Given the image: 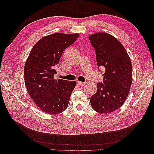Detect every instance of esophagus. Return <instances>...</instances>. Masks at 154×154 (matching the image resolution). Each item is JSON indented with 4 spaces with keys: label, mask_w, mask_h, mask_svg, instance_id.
Listing matches in <instances>:
<instances>
[{
    "label": "esophagus",
    "mask_w": 154,
    "mask_h": 154,
    "mask_svg": "<svg viewBox=\"0 0 154 154\" xmlns=\"http://www.w3.org/2000/svg\"><path fill=\"white\" fill-rule=\"evenodd\" d=\"M78 84L80 86H83L86 84V82H78Z\"/></svg>",
    "instance_id": "obj_1"
}]
</instances>
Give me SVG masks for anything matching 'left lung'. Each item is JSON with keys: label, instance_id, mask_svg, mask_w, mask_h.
Segmentation results:
<instances>
[{"label": "left lung", "instance_id": "8db88e82", "mask_svg": "<svg viewBox=\"0 0 154 154\" xmlns=\"http://www.w3.org/2000/svg\"><path fill=\"white\" fill-rule=\"evenodd\" d=\"M88 38L96 51L98 69L105 71L103 83H97L91 104L99 113L112 112L123 105L129 94L132 82L131 60L123 45L112 35L96 32Z\"/></svg>", "mask_w": 154, "mask_h": 154}]
</instances>
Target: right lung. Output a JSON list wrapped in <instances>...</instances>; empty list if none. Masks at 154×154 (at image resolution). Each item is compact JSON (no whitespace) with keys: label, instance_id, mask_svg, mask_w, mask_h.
Masks as SVG:
<instances>
[{"label":"right lung","instance_id":"1","mask_svg":"<svg viewBox=\"0 0 154 154\" xmlns=\"http://www.w3.org/2000/svg\"><path fill=\"white\" fill-rule=\"evenodd\" d=\"M78 33L57 32L45 36L32 48L24 66L25 85L38 108L58 114L67 108L75 81L55 80L57 67L65 49L78 38Z\"/></svg>","mask_w":154,"mask_h":154}]
</instances>
